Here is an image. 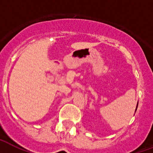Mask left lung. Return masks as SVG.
I'll return each mask as SVG.
<instances>
[{"label":"left lung","instance_id":"1","mask_svg":"<svg viewBox=\"0 0 153 153\" xmlns=\"http://www.w3.org/2000/svg\"><path fill=\"white\" fill-rule=\"evenodd\" d=\"M137 105H138V104H137ZM136 110H137V109H136Z\"/></svg>","mask_w":153,"mask_h":153}]
</instances>
